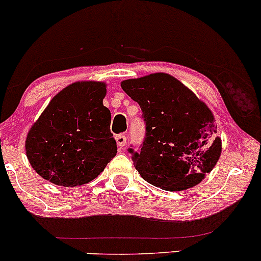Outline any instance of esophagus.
Listing matches in <instances>:
<instances>
[{"label":"esophagus","instance_id":"34e87169","mask_svg":"<svg viewBox=\"0 0 261 261\" xmlns=\"http://www.w3.org/2000/svg\"><path fill=\"white\" fill-rule=\"evenodd\" d=\"M115 140H116V143H118V146L120 148H122L125 145H126V136H125V135H122V134L118 135V136L115 137Z\"/></svg>","mask_w":261,"mask_h":261}]
</instances>
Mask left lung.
I'll list each match as a JSON object with an SVG mask.
<instances>
[{"label": "left lung", "instance_id": "8db88e82", "mask_svg": "<svg viewBox=\"0 0 261 261\" xmlns=\"http://www.w3.org/2000/svg\"><path fill=\"white\" fill-rule=\"evenodd\" d=\"M121 88L139 103L146 125L140 151L128 148L140 175L164 190H185L199 184L222 151L208 107L167 73L122 81Z\"/></svg>", "mask_w": 261, "mask_h": 261}]
</instances>
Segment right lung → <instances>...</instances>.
<instances>
[{
	"mask_svg": "<svg viewBox=\"0 0 261 261\" xmlns=\"http://www.w3.org/2000/svg\"><path fill=\"white\" fill-rule=\"evenodd\" d=\"M106 83L70 85L53 98L29 130L25 152L39 175L61 187L92 181L118 152L103 106Z\"/></svg>",
	"mask_w": 261,
	"mask_h": 261,
	"instance_id": "add662e5",
	"label": "right lung"
}]
</instances>
